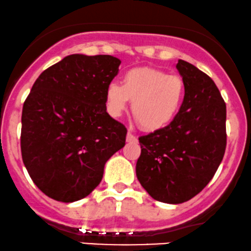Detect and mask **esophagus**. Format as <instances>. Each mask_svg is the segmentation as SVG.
I'll use <instances>...</instances> for the list:
<instances>
[{
  "label": "esophagus",
  "instance_id": "obj_1",
  "mask_svg": "<svg viewBox=\"0 0 251 251\" xmlns=\"http://www.w3.org/2000/svg\"><path fill=\"white\" fill-rule=\"evenodd\" d=\"M126 142H129V143H135V142H137V138H136V136L132 135L130 131H128V134H126Z\"/></svg>",
  "mask_w": 251,
  "mask_h": 251
}]
</instances>
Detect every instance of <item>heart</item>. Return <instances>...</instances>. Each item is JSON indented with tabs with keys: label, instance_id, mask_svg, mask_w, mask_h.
<instances>
[{
	"label": "heart",
	"instance_id": "obj_1",
	"mask_svg": "<svg viewBox=\"0 0 251 251\" xmlns=\"http://www.w3.org/2000/svg\"><path fill=\"white\" fill-rule=\"evenodd\" d=\"M185 98V82L152 67H137L123 76L122 86L110 82L106 88V106L119 117L132 101L131 111L142 129L156 131L169 126L180 110Z\"/></svg>",
	"mask_w": 251,
	"mask_h": 251
}]
</instances>
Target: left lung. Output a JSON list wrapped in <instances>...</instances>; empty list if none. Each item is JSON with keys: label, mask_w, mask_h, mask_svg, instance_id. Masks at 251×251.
I'll use <instances>...</instances> for the list:
<instances>
[{"label": "left lung", "mask_w": 251, "mask_h": 251, "mask_svg": "<svg viewBox=\"0 0 251 251\" xmlns=\"http://www.w3.org/2000/svg\"><path fill=\"white\" fill-rule=\"evenodd\" d=\"M177 70L185 98L176 119L138 138L136 176L154 200L181 203L200 193L214 177L226 151V103L214 81L185 60Z\"/></svg>", "instance_id": "left-lung-1"}]
</instances>
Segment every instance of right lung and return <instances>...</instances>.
<instances>
[{
  "mask_svg": "<svg viewBox=\"0 0 251 251\" xmlns=\"http://www.w3.org/2000/svg\"><path fill=\"white\" fill-rule=\"evenodd\" d=\"M120 64L108 54H71L33 83L22 111V158L36 186L52 199L87 197L107 160L125 147L126 128L106 110V88Z\"/></svg>",
  "mask_w": 251,
  "mask_h": 251,
  "instance_id": "add662e5",
  "label": "right lung"
}]
</instances>
